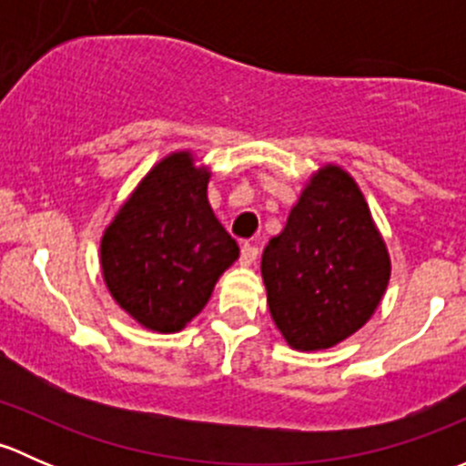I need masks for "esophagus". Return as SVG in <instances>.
<instances>
[{
	"label": "esophagus",
	"mask_w": 466,
	"mask_h": 466,
	"mask_svg": "<svg viewBox=\"0 0 466 466\" xmlns=\"http://www.w3.org/2000/svg\"><path fill=\"white\" fill-rule=\"evenodd\" d=\"M257 257H259V250L255 246H250V243H246L241 248V266H252L257 261Z\"/></svg>",
	"instance_id": "esophagus-1"
}]
</instances>
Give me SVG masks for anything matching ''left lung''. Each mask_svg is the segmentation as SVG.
<instances>
[{
	"label": "left lung",
	"instance_id": "8db88e82",
	"mask_svg": "<svg viewBox=\"0 0 466 466\" xmlns=\"http://www.w3.org/2000/svg\"><path fill=\"white\" fill-rule=\"evenodd\" d=\"M390 270L368 200L338 164L309 177L261 257L272 322L298 351L329 350L354 336L377 311Z\"/></svg>",
	"mask_w": 466,
	"mask_h": 466
}]
</instances>
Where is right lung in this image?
Returning a JSON list of instances; mask_svg holds the SVG:
<instances>
[{"instance_id": "add662e5", "label": "right lung", "mask_w": 466, "mask_h": 466, "mask_svg": "<svg viewBox=\"0 0 466 466\" xmlns=\"http://www.w3.org/2000/svg\"><path fill=\"white\" fill-rule=\"evenodd\" d=\"M209 177L191 150L168 153L103 229V281L112 299L155 333L182 331L238 259L237 241L207 200Z\"/></svg>"}]
</instances>
